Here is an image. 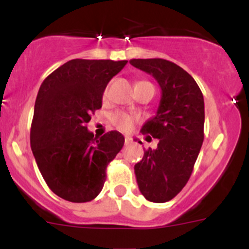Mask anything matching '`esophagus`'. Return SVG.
I'll list each match as a JSON object with an SVG mask.
<instances>
[{
    "instance_id": "obj_1",
    "label": "esophagus",
    "mask_w": 249,
    "mask_h": 249,
    "mask_svg": "<svg viewBox=\"0 0 249 249\" xmlns=\"http://www.w3.org/2000/svg\"><path fill=\"white\" fill-rule=\"evenodd\" d=\"M130 143H131V139H130V137H125V144H130Z\"/></svg>"
}]
</instances>
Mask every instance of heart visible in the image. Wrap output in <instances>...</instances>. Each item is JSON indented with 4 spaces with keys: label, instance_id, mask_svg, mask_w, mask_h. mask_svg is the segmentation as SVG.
I'll use <instances>...</instances> for the list:
<instances>
[{
    "label": "heart",
    "instance_id": "obj_1",
    "mask_svg": "<svg viewBox=\"0 0 249 249\" xmlns=\"http://www.w3.org/2000/svg\"><path fill=\"white\" fill-rule=\"evenodd\" d=\"M104 100H106L108 97V88L104 90V95H102ZM135 123H136V118L132 117V115L127 114L124 112H118L113 115V124L120 131H130V130L134 127Z\"/></svg>",
    "mask_w": 249,
    "mask_h": 249
}]
</instances>
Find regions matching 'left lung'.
<instances>
[{
	"label": "left lung",
	"mask_w": 249,
	"mask_h": 249,
	"mask_svg": "<svg viewBox=\"0 0 249 249\" xmlns=\"http://www.w3.org/2000/svg\"><path fill=\"white\" fill-rule=\"evenodd\" d=\"M130 64L155 78L161 89L157 114L141 132L159 140L135 165L137 184L152 202L173 199L189 180L203 142L205 104L187 71L164 59H132Z\"/></svg>",
	"instance_id": "left-lung-1"
}]
</instances>
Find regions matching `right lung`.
Masks as SVG:
<instances>
[{
	"mask_svg": "<svg viewBox=\"0 0 249 249\" xmlns=\"http://www.w3.org/2000/svg\"><path fill=\"white\" fill-rule=\"evenodd\" d=\"M126 62L71 60L39 88L30 142L48 187L61 199L94 200L104 188L107 165L124 145L120 132L109 131L99 139L87 123L102 107L104 90Z\"/></svg>",
	"mask_w": 249,
	"mask_h": 249,
	"instance_id": "obj_1",
	"label": "right lung"
}]
</instances>
